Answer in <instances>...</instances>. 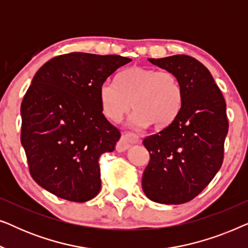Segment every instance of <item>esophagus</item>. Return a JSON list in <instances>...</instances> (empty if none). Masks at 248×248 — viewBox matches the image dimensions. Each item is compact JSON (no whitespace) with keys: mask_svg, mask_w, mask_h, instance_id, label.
I'll return each instance as SVG.
<instances>
[{"mask_svg":"<svg viewBox=\"0 0 248 248\" xmlns=\"http://www.w3.org/2000/svg\"><path fill=\"white\" fill-rule=\"evenodd\" d=\"M138 141L139 137L137 134L131 133V132H125V133L122 135L121 141L118 142V149H120V150H126V149L130 148L131 145L137 143Z\"/></svg>","mask_w":248,"mask_h":248,"instance_id":"obj_1","label":"esophagus"}]
</instances>
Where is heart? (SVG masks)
I'll return each mask as SVG.
<instances>
[{
    "instance_id": "1",
    "label": "heart",
    "mask_w": 248,
    "mask_h": 248,
    "mask_svg": "<svg viewBox=\"0 0 248 248\" xmlns=\"http://www.w3.org/2000/svg\"><path fill=\"white\" fill-rule=\"evenodd\" d=\"M105 116L120 122L131 109V124L164 128L177 117L183 104V88L171 71L133 66L117 76V86L106 81L99 88Z\"/></svg>"
}]
</instances>
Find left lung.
I'll use <instances>...</instances> for the list:
<instances>
[{"mask_svg":"<svg viewBox=\"0 0 248 248\" xmlns=\"http://www.w3.org/2000/svg\"><path fill=\"white\" fill-rule=\"evenodd\" d=\"M148 60L177 76L183 104L170 125L143 140L150 161L142 189L154 202L182 204L199 195L221 167L229 126L226 101L210 71L194 57Z\"/></svg>","mask_w":248,"mask_h":248,"instance_id":"8db88e82","label":"left lung"}]
</instances>
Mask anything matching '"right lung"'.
<instances>
[{
  "label": "right lung",
  "instance_id": "right-lung-1",
  "mask_svg": "<svg viewBox=\"0 0 248 248\" xmlns=\"http://www.w3.org/2000/svg\"><path fill=\"white\" fill-rule=\"evenodd\" d=\"M118 55L70 53L46 62L21 103V144L37 184L72 202L100 191L99 158L115 150L121 132L103 114L99 88L118 67Z\"/></svg>",
  "mask_w": 248,
  "mask_h": 248
}]
</instances>
